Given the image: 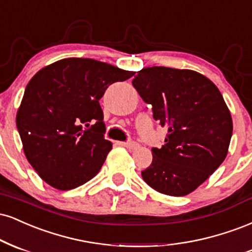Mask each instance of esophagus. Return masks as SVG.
I'll return each mask as SVG.
<instances>
[{"label":"esophagus","mask_w":252,"mask_h":252,"mask_svg":"<svg viewBox=\"0 0 252 252\" xmlns=\"http://www.w3.org/2000/svg\"><path fill=\"white\" fill-rule=\"evenodd\" d=\"M121 146L126 147V149H129V150H134L137 149L139 145L135 143V141H124V143H120Z\"/></svg>","instance_id":"34e87169"}]
</instances>
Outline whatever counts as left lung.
<instances>
[{
    "label": "left lung",
    "mask_w": 252,
    "mask_h": 252,
    "mask_svg": "<svg viewBox=\"0 0 252 252\" xmlns=\"http://www.w3.org/2000/svg\"><path fill=\"white\" fill-rule=\"evenodd\" d=\"M132 84L167 129L161 149H152L143 179L167 196L191 193L227 155L232 119L223 95L211 80L191 69L143 68Z\"/></svg>",
    "instance_id": "1"
}]
</instances>
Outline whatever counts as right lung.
Segmentation results:
<instances>
[{
    "label": "right lung",
    "mask_w": 252,
    "mask_h": 252,
    "mask_svg": "<svg viewBox=\"0 0 252 252\" xmlns=\"http://www.w3.org/2000/svg\"><path fill=\"white\" fill-rule=\"evenodd\" d=\"M135 72L93 59H62L27 85L16 114L27 160L41 179L72 190L99 172L112 150L106 140L101 99L109 85Z\"/></svg>",
    "instance_id": "1"
}]
</instances>
